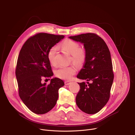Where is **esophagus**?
Returning a JSON list of instances; mask_svg holds the SVG:
<instances>
[{
	"label": "esophagus",
	"mask_w": 135,
	"mask_h": 135,
	"mask_svg": "<svg viewBox=\"0 0 135 135\" xmlns=\"http://www.w3.org/2000/svg\"><path fill=\"white\" fill-rule=\"evenodd\" d=\"M70 84H71V82L68 81H65V84L66 85H69Z\"/></svg>",
	"instance_id": "obj_1"
}]
</instances>
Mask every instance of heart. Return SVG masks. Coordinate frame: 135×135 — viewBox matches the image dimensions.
<instances>
[{"mask_svg": "<svg viewBox=\"0 0 135 135\" xmlns=\"http://www.w3.org/2000/svg\"><path fill=\"white\" fill-rule=\"evenodd\" d=\"M61 47L70 55V60L77 65H81L86 60V54L85 49L79 48V44L71 40L67 39L62 42ZM57 52V48L52 47L49 50L48 57L50 64L55 66L56 65L55 56ZM76 72V68L74 65L69 66H59L55 71L56 76L64 80H70Z\"/></svg>", "mask_w": 135, "mask_h": 135, "instance_id": "heart-1", "label": "heart"}]
</instances>
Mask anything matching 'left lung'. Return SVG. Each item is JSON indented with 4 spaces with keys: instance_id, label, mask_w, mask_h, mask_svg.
<instances>
[{
    "instance_id": "obj_1",
    "label": "left lung",
    "mask_w": 135,
    "mask_h": 135,
    "mask_svg": "<svg viewBox=\"0 0 135 135\" xmlns=\"http://www.w3.org/2000/svg\"><path fill=\"white\" fill-rule=\"evenodd\" d=\"M84 44L86 57L83 68L77 78L86 80L78 83L80 91L76 97L79 108L87 114L100 111L109 101L114 74L110 50L104 41L93 33L69 37Z\"/></svg>"
}]
</instances>
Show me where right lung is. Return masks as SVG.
Masks as SVG:
<instances>
[{
	"label": "right lung",
	"instance_id": "right-lung-1",
	"mask_svg": "<svg viewBox=\"0 0 135 135\" xmlns=\"http://www.w3.org/2000/svg\"><path fill=\"white\" fill-rule=\"evenodd\" d=\"M64 37V35L39 33L29 38L21 49L16 69L19 95L35 113L43 114L50 111L56 104L59 88L65 85L57 78L51 79L48 85L41 82L43 78L53 75L48 54Z\"/></svg>",
	"mask_w": 135,
	"mask_h": 135
}]
</instances>
